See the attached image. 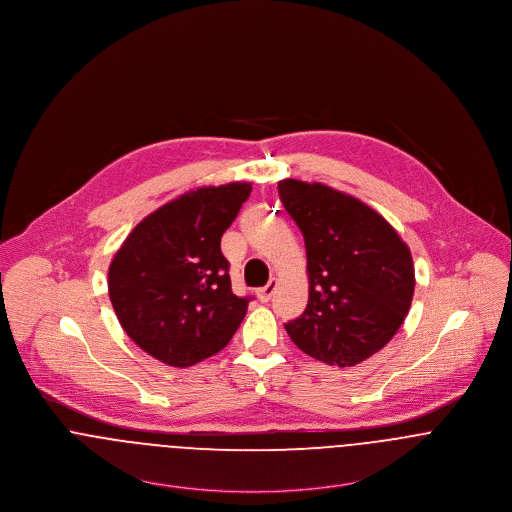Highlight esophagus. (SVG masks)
<instances>
[{"label":"esophagus","instance_id":"34e87169","mask_svg":"<svg viewBox=\"0 0 512 512\" xmlns=\"http://www.w3.org/2000/svg\"><path fill=\"white\" fill-rule=\"evenodd\" d=\"M276 287H278V281H276V279H270V281H268V285H264V287H260V289H258V299H260L262 303H268V301L272 299V295H274Z\"/></svg>","mask_w":512,"mask_h":512}]
</instances>
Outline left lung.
<instances>
[{"label": "left lung", "instance_id": "8db88e82", "mask_svg": "<svg viewBox=\"0 0 512 512\" xmlns=\"http://www.w3.org/2000/svg\"><path fill=\"white\" fill-rule=\"evenodd\" d=\"M279 199L307 248L309 301L285 330L299 350L350 368L403 325L413 293L409 246L366 203L325 184L281 180Z\"/></svg>", "mask_w": 512, "mask_h": 512}]
</instances>
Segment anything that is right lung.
<instances>
[{"mask_svg":"<svg viewBox=\"0 0 512 512\" xmlns=\"http://www.w3.org/2000/svg\"><path fill=\"white\" fill-rule=\"evenodd\" d=\"M252 186L197 187L162 205L125 238L109 266L123 330L152 358L187 368L221 352L252 297L231 289L221 236Z\"/></svg>","mask_w":512,"mask_h":512,"instance_id":"add662e5","label":"right lung"}]
</instances>
